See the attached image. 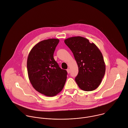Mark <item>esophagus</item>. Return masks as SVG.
Listing matches in <instances>:
<instances>
[{"instance_id": "34e87169", "label": "esophagus", "mask_w": 128, "mask_h": 128, "mask_svg": "<svg viewBox=\"0 0 128 128\" xmlns=\"http://www.w3.org/2000/svg\"><path fill=\"white\" fill-rule=\"evenodd\" d=\"M66 71H67V72H68V74H70V69H67V70H66Z\"/></svg>"}]
</instances>
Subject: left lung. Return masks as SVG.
<instances>
[{"label":"left lung","instance_id":"1","mask_svg":"<svg viewBox=\"0 0 128 128\" xmlns=\"http://www.w3.org/2000/svg\"><path fill=\"white\" fill-rule=\"evenodd\" d=\"M77 63L79 72L75 81L79 87L91 91L98 87L106 72V64L102 53L94 43L81 36L64 40Z\"/></svg>","mask_w":128,"mask_h":128}]
</instances>
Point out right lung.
<instances>
[{
  "mask_svg": "<svg viewBox=\"0 0 128 128\" xmlns=\"http://www.w3.org/2000/svg\"><path fill=\"white\" fill-rule=\"evenodd\" d=\"M58 39H48L36 44L27 58L29 80L33 88L46 96L56 95L63 89L67 78L66 70L60 68L54 58Z\"/></svg>",
  "mask_w": 128,
  "mask_h": 128,
  "instance_id": "add662e5",
  "label": "right lung"
}]
</instances>
